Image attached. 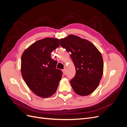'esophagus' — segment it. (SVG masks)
Returning <instances> with one entry per match:
<instances>
[{
  "label": "esophagus",
  "instance_id": "obj_1",
  "mask_svg": "<svg viewBox=\"0 0 127 127\" xmlns=\"http://www.w3.org/2000/svg\"><path fill=\"white\" fill-rule=\"evenodd\" d=\"M63 73L64 74V75L66 74V69H63Z\"/></svg>",
  "mask_w": 127,
  "mask_h": 127
}]
</instances>
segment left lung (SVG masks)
<instances>
[{
  "instance_id": "8db88e82",
  "label": "left lung",
  "mask_w": 127,
  "mask_h": 127,
  "mask_svg": "<svg viewBox=\"0 0 127 127\" xmlns=\"http://www.w3.org/2000/svg\"><path fill=\"white\" fill-rule=\"evenodd\" d=\"M61 47L70 53L76 75L70 84L76 94L87 96L96 89L103 74L101 52L89 41L70 34L60 39Z\"/></svg>"
}]
</instances>
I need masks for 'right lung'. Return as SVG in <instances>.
Wrapping results in <instances>:
<instances>
[{"instance_id": "add662e5", "label": "right lung", "mask_w": 127, "mask_h": 127, "mask_svg": "<svg viewBox=\"0 0 127 127\" xmlns=\"http://www.w3.org/2000/svg\"><path fill=\"white\" fill-rule=\"evenodd\" d=\"M60 40L46 37L25 49L21 57V74L27 86L37 96L48 98L54 94L62 77L56 69L57 61L51 52L59 46Z\"/></svg>"}]
</instances>
